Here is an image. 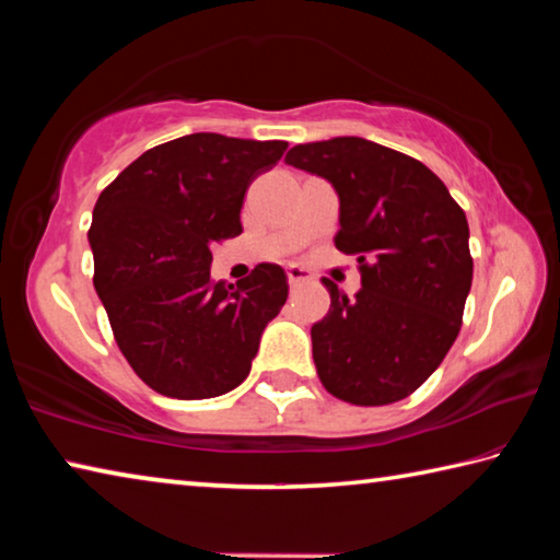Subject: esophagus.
Segmentation results:
<instances>
[{
  "label": "esophagus",
  "instance_id": "1",
  "mask_svg": "<svg viewBox=\"0 0 560 560\" xmlns=\"http://www.w3.org/2000/svg\"><path fill=\"white\" fill-rule=\"evenodd\" d=\"M287 277H289L291 287H299V283L311 279V273H308V269L299 267V264H291V267H287Z\"/></svg>",
  "mask_w": 560,
  "mask_h": 560
}]
</instances>
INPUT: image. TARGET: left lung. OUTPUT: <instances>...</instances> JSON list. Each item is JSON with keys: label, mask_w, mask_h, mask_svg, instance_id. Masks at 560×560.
Here are the masks:
<instances>
[{"label": "left lung", "mask_w": 560, "mask_h": 560, "mask_svg": "<svg viewBox=\"0 0 560 560\" xmlns=\"http://www.w3.org/2000/svg\"><path fill=\"white\" fill-rule=\"evenodd\" d=\"M287 163L340 197L336 249L358 257L355 299L330 279V308L311 328L320 383L350 405L412 395L447 355L471 289L469 224L420 160L365 138L296 145Z\"/></svg>", "instance_id": "left-lung-1"}]
</instances>
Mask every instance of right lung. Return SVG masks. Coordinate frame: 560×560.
I'll list each match as a JSON object with an SVG mask.
<instances>
[{"label":"right lung","instance_id":"right-lung-1","mask_svg":"<svg viewBox=\"0 0 560 560\" xmlns=\"http://www.w3.org/2000/svg\"><path fill=\"white\" fill-rule=\"evenodd\" d=\"M287 148L192 132L145 150L93 207V287L120 353L155 393L205 400L249 375L289 279L264 261L236 287L214 281L212 246L242 234L246 187Z\"/></svg>","mask_w":560,"mask_h":560}]
</instances>
